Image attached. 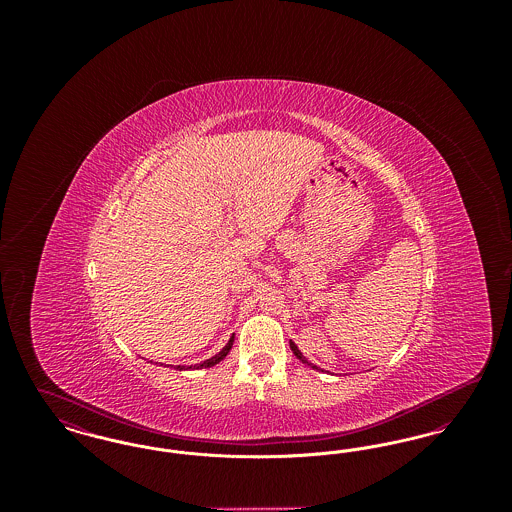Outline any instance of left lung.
Returning <instances> with one entry per match:
<instances>
[{"mask_svg":"<svg viewBox=\"0 0 512 512\" xmlns=\"http://www.w3.org/2000/svg\"><path fill=\"white\" fill-rule=\"evenodd\" d=\"M290 347H292L293 355H295V357H297V359H299V361H301V363H307V365H311V366H313V368H317V370H322V368H318L317 365H313V363H309V361H307V359H305V357H303V353H301V351H299V347H297V345H295V343H293V341H290Z\"/></svg>","mask_w":512,"mask_h":512,"instance_id":"8db88e82","label":"left lung"}]
</instances>
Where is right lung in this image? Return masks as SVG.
I'll return each mask as SVG.
<instances>
[{"instance_id":"1","label":"right lung","mask_w":512,"mask_h":512,"mask_svg":"<svg viewBox=\"0 0 512 512\" xmlns=\"http://www.w3.org/2000/svg\"><path fill=\"white\" fill-rule=\"evenodd\" d=\"M232 343H234V336L228 340V343H226V345L220 349L217 355H213L211 359H207V361H203V363H199V365L188 366V368H211V366L217 365V363H220V361H222V359H224V357L230 353V349H232ZM176 368H180V370H182L184 366H176Z\"/></svg>"}]
</instances>
